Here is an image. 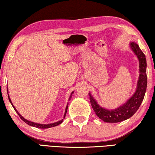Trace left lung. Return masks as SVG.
Returning a JSON list of instances; mask_svg holds the SVG:
<instances>
[{
	"instance_id": "1",
	"label": "left lung",
	"mask_w": 155,
	"mask_h": 155,
	"mask_svg": "<svg viewBox=\"0 0 155 155\" xmlns=\"http://www.w3.org/2000/svg\"><path fill=\"white\" fill-rule=\"evenodd\" d=\"M129 46L137 57L140 64V75L137 83V88L133 95L121 106L116 109L109 110L100 106L91 93H89L91 105L94 112L100 119L105 122L116 123L130 118L137 111L145 96L147 87V64L146 56L135 41L130 42Z\"/></svg>"
}]
</instances>
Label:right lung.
I'll use <instances>...</instances> for the list:
<instances>
[{"mask_svg": "<svg viewBox=\"0 0 155 155\" xmlns=\"http://www.w3.org/2000/svg\"><path fill=\"white\" fill-rule=\"evenodd\" d=\"M7 94H8V88H7ZM73 94H74V91H73L71 93V94H70V97H69V99H68V103H67L66 107H65V113H64V118H63L61 120H59V121H58V122H54V123H51V124H39V123H36V122H31V121H29V120H27V119H25L24 117H22V115H21L19 114V112H18V111H17V109H15V107L14 106V104H12V101H11V99H10V97H9V94H8V98H9V102H10V103L12 104L13 108L14 109L15 112H16L17 114H18V115H19L20 118L22 119V120H23V121H24L25 123H27V124L28 125L31 126V127H36V128H51V127H56V126L60 124H61V123H62V122H63V120H64V119H65V115H66V113H67V111H68V104H69V101H70V100H71Z\"/></svg>", "mask_w": 155, "mask_h": 155, "instance_id": "add662e5", "label": "right lung"}]
</instances>
